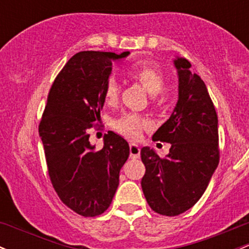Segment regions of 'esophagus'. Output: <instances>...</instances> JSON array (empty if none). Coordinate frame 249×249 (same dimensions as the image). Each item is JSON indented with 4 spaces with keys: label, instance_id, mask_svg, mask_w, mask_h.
Returning a JSON list of instances; mask_svg holds the SVG:
<instances>
[{
    "label": "esophagus",
    "instance_id": "obj_1",
    "mask_svg": "<svg viewBox=\"0 0 249 249\" xmlns=\"http://www.w3.org/2000/svg\"><path fill=\"white\" fill-rule=\"evenodd\" d=\"M141 155V147L137 144H130V157L131 158H138Z\"/></svg>",
    "mask_w": 249,
    "mask_h": 249
}]
</instances>
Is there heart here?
I'll return each instance as SVG.
<instances>
[{"label": "heart", "instance_id": "1", "mask_svg": "<svg viewBox=\"0 0 249 249\" xmlns=\"http://www.w3.org/2000/svg\"><path fill=\"white\" fill-rule=\"evenodd\" d=\"M126 74L131 80L141 84L150 94H152L155 106L160 107L164 105L166 98L162 89L165 84V76L163 71L157 65L151 64V62H138L127 70ZM118 93V83L113 78L108 79L104 89V98L106 103L112 104L116 102ZM147 126H149V122L135 113L123 114L114 122L116 130L123 136L131 139H137L141 136L142 130Z\"/></svg>", "mask_w": 249, "mask_h": 249}]
</instances>
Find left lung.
Wrapping results in <instances>:
<instances>
[{
    "mask_svg": "<svg viewBox=\"0 0 249 249\" xmlns=\"http://www.w3.org/2000/svg\"><path fill=\"white\" fill-rule=\"evenodd\" d=\"M178 72V102L152 136L170 143L160 158L152 149L141 150L145 175L142 189L154 212L176 216L190 209L203 195L220 160L217 114L206 84L191 73L184 58L174 61Z\"/></svg>",
    "mask_w": 249,
    "mask_h": 249,
    "instance_id": "left-lung-1",
    "label": "left lung"
}]
</instances>
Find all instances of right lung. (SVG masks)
I'll return each instance as SVG.
<instances>
[{
	"label": "right lung",
	"instance_id": "1",
	"mask_svg": "<svg viewBox=\"0 0 249 249\" xmlns=\"http://www.w3.org/2000/svg\"><path fill=\"white\" fill-rule=\"evenodd\" d=\"M129 54L84 51L73 55L49 89L39 125L54 190L62 203L85 217L110 207L130 155L127 142L112 131L104 136L103 149L89 143V131L98 125L105 103L112 61Z\"/></svg>",
	"mask_w": 249,
	"mask_h": 249
}]
</instances>
